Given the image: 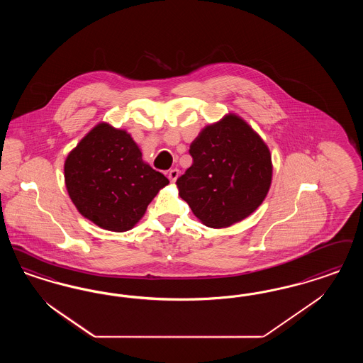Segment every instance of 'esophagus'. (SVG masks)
Segmentation results:
<instances>
[{"instance_id": "1", "label": "esophagus", "mask_w": 363, "mask_h": 363, "mask_svg": "<svg viewBox=\"0 0 363 363\" xmlns=\"http://www.w3.org/2000/svg\"><path fill=\"white\" fill-rule=\"evenodd\" d=\"M178 175H179V170L178 169H173V170H170L169 172V179H170V182H173L174 184L175 181H177V178H178Z\"/></svg>"}]
</instances>
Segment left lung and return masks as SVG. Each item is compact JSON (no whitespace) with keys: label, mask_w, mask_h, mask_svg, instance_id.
Returning <instances> with one entry per match:
<instances>
[{"label":"left lung","mask_w":363,"mask_h":363,"mask_svg":"<svg viewBox=\"0 0 363 363\" xmlns=\"http://www.w3.org/2000/svg\"><path fill=\"white\" fill-rule=\"evenodd\" d=\"M193 164L177 179L178 194L211 228L248 218L272 185L269 147L246 121L228 113L206 125L189 150Z\"/></svg>","instance_id":"obj_1"}]
</instances>
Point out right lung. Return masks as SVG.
I'll return each mask as SVG.
<instances>
[{"mask_svg": "<svg viewBox=\"0 0 363 363\" xmlns=\"http://www.w3.org/2000/svg\"><path fill=\"white\" fill-rule=\"evenodd\" d=\"M65 184L84 218L102 230L125 233L169 179L145 163L127 130L102 121L69 152Z\"/></svg>", "mask_w": 363, "mask_h": 363, "instance_id": "obj_1", "label": "right lung"}]
</instances>
